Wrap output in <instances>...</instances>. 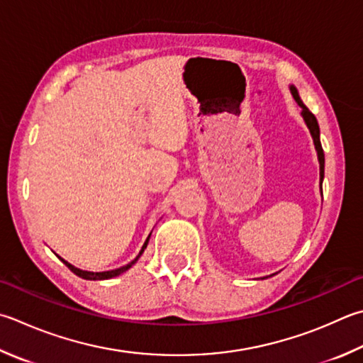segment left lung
Segmentation results:
<instances>
[{
	"mask_svg": "<svg viewBox=\"0 0 363 363\" xmlns=\"http://www.w3.org/2000/svg\"><path fill=\"white\" fill-rule=\"evenodd\" d=\"M289 90H291L292 98L296 99V102L300 106V108H302V112H300V115H302L305 125H306V128H308V131L311 134V139H313V143H314V148H316L318 161H319V184H323V180H324V162H325V160H324L323 145H320V131H319L318 120L310 112V108L303 104V101H302V98H300L297 88L294 86V85H289ZM270 277H273V275H270ZM265 278H269V277H265Z\"/></svg>",
	"mask_w": 363,
	"mask_h": 363,
	"instance_id": "8db88e82",
	"label": "left lung"
}]
</instances>
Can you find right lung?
Wrapping results in <instances>:
<instances>
[{
	"label": "right lung",
	"mask_w": 363,
	"mask_h": 363,
	"mask_svg": "<svg viewBox=\"0 0 363 363\" xmlns=\"http://www.w3.org/2000/svg\"><path fill=\"white\" fill-rule=\"evenodd\" d=\"M150 235H152V234H150ZM150 235L147 237V240H145V243H143L142 250L139 251V255L135 256V257L133 259V261L129 262V264L120 267V269H113V270H107V272H88V270H80V269H77V267H74L72 264H69L67 261H65L63 257H60V259H61V261L65 262V265L67 267V269H69L72 273H75V275L80 277V278H84V279H93V281H96V279H111V278H115V277L121 275V273H125L126 270L131 269V267H133L135 262L139 261V257L142 256V252L145 251V248H147L148 240H150Z\"/></svg>",
	"instance_id": "1"
}]
</instances>
